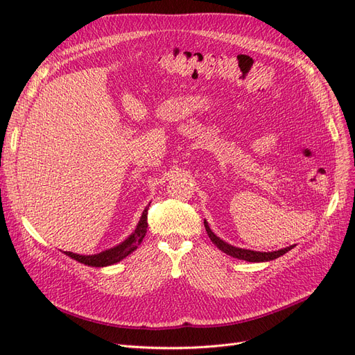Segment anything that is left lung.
I'll list each match as a JSON object with an SVG mask.
<instances>
[{"label":"left lung","mask_w":355,"mask_h":355,"mask_svg":"<svg viewBox=\"0 0 355 355\" xmlns=\"http://www.w3.org/2000/svg\"><path fill=\"white\" fill-rule=\"evenodd\" d=\"M204 227H206L207 235L210 237V240L213 241V244L218 247L219 250H222L223 253H227L232 257H237V259H243L247 262H268V261H274L277 257L283 256L284 253H287L288 250H292L295 245H290V247H284L282 250H277V252H254V250H247V249H240V247H234L228 243H225L223 240H220L218 235H214V232L210 230L209 223L204 220Z\"/></svg>","instance_id":"8db88e82"}]
</instances>
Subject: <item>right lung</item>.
<instances>
[{
  "mask_svg": "<svg viewBox=\"0 0 355 355\" xmlns=\"http://www.w3.org/2000/svg\"><path fill=\"white\" fill-rule=\"evenodd\" d=\"M148 207H145L141 220H139L136 230L132 232V235L128 239H125L123 243H120L118 245L112 247V249H108L105 252H101L98 254H77V253H72V252H63L67 256L72 257V259L78 261L80 263L84 265H89V266H108V265H114L116 262L123 261L124 257H127L130 253H133L137 245L142 243L145 234H146V228H148Z\"/></svg>",
  "mask_w": 355,
  "mask_h": 355,
  "instance_id": "obj_1",
  "label": "right lung"
}]
</instances>
